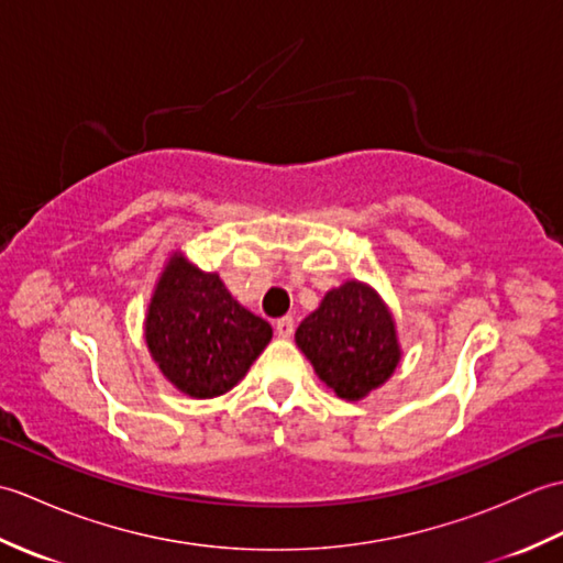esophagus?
<instances>
[{
	"label": "esophagus",
	"mask_w": 563,
	"mask_h": 563,
	"mask_svg": "<svg viewBox=\"0 0 563 563\" xmlns=\"http://www.w3.org/2000/svg\"><path fill=\"white\" fill-rule=\"evenodd\" d=\"M292 331H295V319L292 317H283V319L275 321V333H278L280 339H290Z\"/></svg>",
	"instance_id": "1"
}]
</instances>
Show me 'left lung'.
Here are the masks:
<instances>
[{
    "label": "left lung",
    "mask_w": 563,
    "mask_h": 563,
    "mask_svg": "<svg viewBox=\"0 0 563 563\" xmlns=\"http://www.w3.org/2000/svg\"><path fill=\"white\" fill-rule=\"evenodd\" d=\"M319 379L341 399L357 401L387 382L399 363V343L385 302L351 280L327 292L295 333Z\"/></svg>",
    "instance_id": "left-lung-1"
}]
</instances>
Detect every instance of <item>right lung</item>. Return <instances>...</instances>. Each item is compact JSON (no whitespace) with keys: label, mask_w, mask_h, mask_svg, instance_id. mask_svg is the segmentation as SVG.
Wrapping results in <instances>:
<instances>
[{"label":"right lung","mask_w":563,"mask_h":563,"mask_svg":"<svg viewBox=\"0 0 563 563\" xmlns=\"http://www.w3.org/2000/svg\"><path fill=\"white\" fill-rule=\"evenodd\" d=\"M145 336L164 377L188 397L210 399L232 389L266 349L273 331L224 288L174 254L154 290Z\"/></svg>","instance_id":"right-lung-1"}]
</instances>
